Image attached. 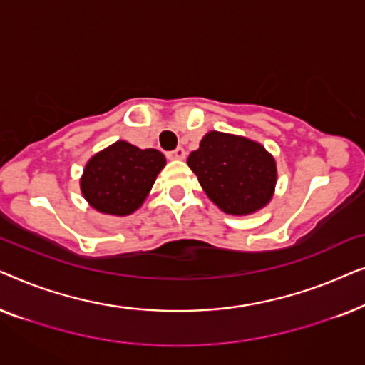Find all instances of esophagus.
<instances>
[{
	"instance_id": "34e87169",
	"label": "esophagus",
	"mask_w": 365,
	"mask_h": 365,
	"mask_svg": "<svg viewBox=\"0 0 365 365\" xmlns=\"http://www.w3.org/2000/svg\"><path fill=\"white\" fill-rule=\"evenodd\" d=\"M168 158L173 159V161H181V159L186 158V151H184L182 148H178V149H174V151L168 153Z\"/></svg>"
}]
</instances>
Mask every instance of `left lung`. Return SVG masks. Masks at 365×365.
<instances>
[{
	"label": "left lung",
	"mask_w": 365,
	"mask_h": 365,
	"mask_svg": "<svg viewBox=\"0 0 365 365\" xmlns=\"http://www.w3.org/2000/svg\"><path fill=\"white\" fill-rule=\"evenodd\" d=\"M187 166L207 197L231 216L261 211L276 191V159L261 143L244 136L209 131L189 154Z\"/></svg>",
	"instance_id": "1"
}]
</instances>
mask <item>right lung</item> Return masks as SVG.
Listing matches in <instances>:
<instances>
[{
	"label": "right lung",
	"mask_w": 365,
	"mask_h": 365,
	"mask_svg": "<svg viewBox=\"0 0 365 365\" xmlns=\"http://www.w3.org/2000/svg\"><path fill=\"white\" fill-rule=\"evenodd\" d=\"M164 166L161 151L139 149L121 139L89 158L79 187L98 212L124 217L143 206Z\"/></svg>",
	"instance_id": "right-lung-1"
}]
</instances>
